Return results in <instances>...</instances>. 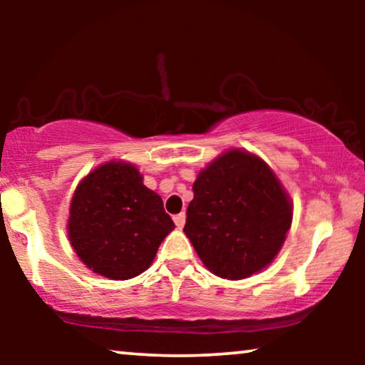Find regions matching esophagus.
I'll return each instance as SVG.
<instances>
[{
  "label": "esophagus",
  "mask_w": 365,
  "mask_h": 365,
  "mask_svg": "<svg viewBox=\"0 0 365 365\" xmlns=\"http://www.w3.org/2000/svg\"><path fill=\"white\" fill-rule=\"evenodd\" d=\"M174 224H176L178 229H182L184 224H186V214H178V216H174Z\"/></svg>",
  "instance_id": "1"
}]
</instances>
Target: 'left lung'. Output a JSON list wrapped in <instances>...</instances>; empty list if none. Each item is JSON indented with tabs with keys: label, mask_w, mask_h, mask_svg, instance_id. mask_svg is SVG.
Masks as SVG:
<instances>
[{
	"label": "left lung",
	"mask_w": 365,
	"mask_h": 365,
	"mask_svg": "<svg viewBox=\"0 0 365 365\" xmlns=\"http://www.w3.org/2000/svg\"><path fill=\"white\" fill-rule=\"evenodd\" d=\"M192 191L184 232L214 276L241 281L276 259L292 201L266 161L229 149L199 171Z\"/></svg>",
	"instance_id": "8db88e82"
}]
</instances>
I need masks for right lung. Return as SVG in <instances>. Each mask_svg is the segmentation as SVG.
Wrapping results in <instances>:
<instances>
[{"label": "right lung", "mask_w": 365, "mask_h": 365, "mask_svg": "<svg viewBox=\"0 0 365 365\" xmlns=\"http://www.w3.org/2000/svg\"><path fill=\"white\" fill-rule=\"evenodd\" d=\"M66 227L84 266L99 276L126 281L151 266L174 222L161 196L144 186L139 169L113 159L79 181Z\"/></svg>", "instance_id": "obj_1"}]
</instances>
